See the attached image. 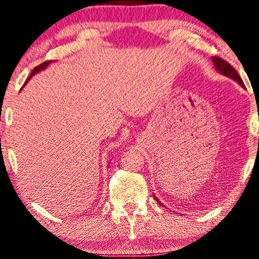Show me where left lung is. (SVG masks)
I'll return each instance as SVG.
<instances>
[{"label":"left lung","instance_id":"obj_1","mask_svg":"<svg viewBox=\"0 0 259 259\" xmlns=\"http://www.w3.org/2000/svg\"><path fill=\"white\" fill-rule=\"evenodd\" d=\"M212 60H213V63H214L215 68L220 72V73L226 75V77H229L231 79H233V80H236L238 82V84L242 85L243 88H245V85H244V82L242 80V78H240V75L238 74V72L234 70V68L231 66V65L227 63L226 60H224L219 57H213ZM155 199H156V198H155ZM157 201H158V200H157Z\"/></svg>","mask_w":259,"mask_h":259}]
</instances>
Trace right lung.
Masks as SVG:
<instances>
[{
    "instance_id": "add662e5",
    "label": "right lung",
    "mask_w": 259,
    "mask_h": 259,
    "mask_svg": "<svg viewBox=\"0 0 259 259\" xmlns=\"http://www.w3.org/2000/svg\"><path fill=\"white\" fill-rule=\"evenodd\" d=\"M50 63H51V60H48V61H45V63H42V64H40L39 65V66H36L35 68H34V70L32 71V73H30V75H29V78L28 79H27V81H28L29 80V79H30V77H32V75H34V74H35V73H37V72H39V71H41V70H44V68L45 67H47L48 66V65H50ZM26 81V82H27Z\"/></svg>"
}]
</instances>
